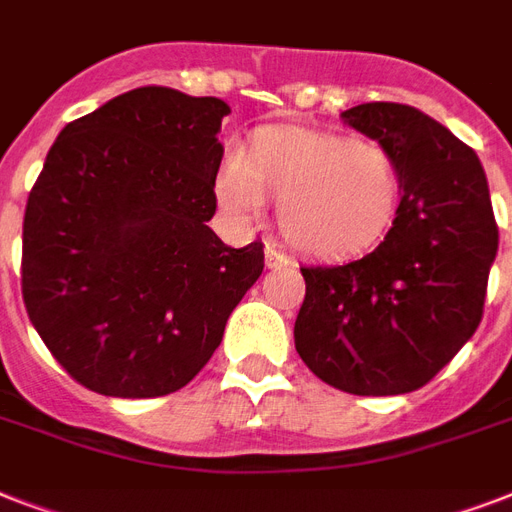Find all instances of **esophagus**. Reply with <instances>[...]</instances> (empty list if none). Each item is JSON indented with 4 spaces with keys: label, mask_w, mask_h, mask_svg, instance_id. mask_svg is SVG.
I'll list each match as a JSON object with an SVG mask.
<instances>
[{
    "label": "esophagus",
    "mask_w": 512,
    "mask_h": 512,
    "mask_svg": "<svg viewBox=\"0 0 512 512\" xmlns=\"http://www.w3.org/2000/svg\"><path fill=\"white\" fill-rule=\"evenodd\" d=\"M289 263H292V257H289L287 252H281L276 244H268V247H265V265H268V268H281V265Z\"/></svg>",
    "instance_id": "34e87169"
}]
</instances>
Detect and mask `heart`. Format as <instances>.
I'll list each match as a JSON object with an SVG mask.
<instances>
[{
  "mask_svg": "<svg viewBox=\"0 0 512 512\" xmlns=\"http://www.w3.org/2000/svg\"><path fill=\"white\" fill-rule=\"evenodd\" d=\"M215 199L233 223L260 217L276 196L281 233L324 260L361 255L385 236L401 196L388 148L374 140L297 124L257 127L217 167Z\"/></svg>",
  "mask_w": 512,
  "mask_h": 512,
  "instance_id": "b5f03b06",
  "label": "heart"
}]
</instances>
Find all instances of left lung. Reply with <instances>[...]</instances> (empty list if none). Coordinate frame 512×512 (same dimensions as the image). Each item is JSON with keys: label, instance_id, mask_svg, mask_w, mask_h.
I'll return each mask as SVG.
<instances>
[{"label": "left lung", "instance_id": "obj_1", "mask_svg": "<svg viewBox=\"0 0 512 512\" xmlns=\"http://www.w3.org/2000/svg\"><path fill=\"white\" fill-rule=\"evenodd\" d=\"M342 119L393 154L401 204L380 247L300 268L295 348L327 385L398 396L428 385L481 324L497 220L476 151L422 111L361 103Z\"/></svg>", "mask_w": 512, "mask_h": 512}]
</instances>
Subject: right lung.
Listing matches in <instances>:
<instances>
[{
  "mask_svg": "<svg viewBox=\"0 0 512 512\" xmlns=\"http://www.w3.org/2000/svg\"><path fill=\"white\" fill-rule=\"evenodd\" d=\"M231 108L138 87L74 119L28 193L20 289L34 329L79 385L175 393L201 372L263 273V241L209 228Z\"/></svg>",
  "mask_w": 512,
  "mask_h": 512,
  "instance_id": "1",
  "label": "right lung"
}]
</instances>
